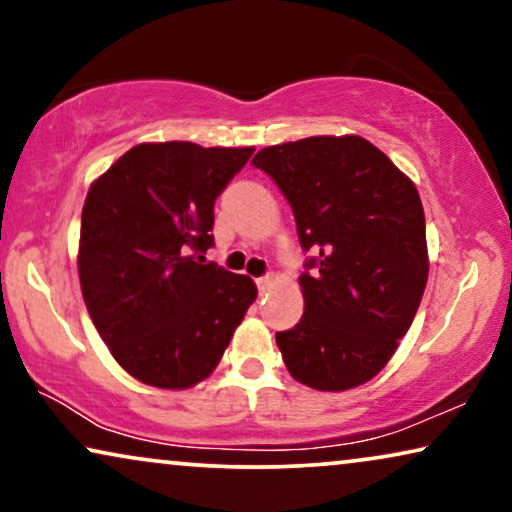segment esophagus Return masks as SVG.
<instances>
[{
    "label": "esophagus",
    "instance_id": "obj_1",
    "mask_svg": "<svg viewBox=\"0 0 512 512\" xmlns=\"http://www.w3.org/2000/svg\"><path fill=\"white\" fill-rule=\"evenodd\" d=\"M272 284H275V275H270V272H268V275H263V277L256 279V286H258V291H261V293L268 291Z\"/></svg>",
    "mask_w": 512,
    "mask_h": 512
}]
</instances>
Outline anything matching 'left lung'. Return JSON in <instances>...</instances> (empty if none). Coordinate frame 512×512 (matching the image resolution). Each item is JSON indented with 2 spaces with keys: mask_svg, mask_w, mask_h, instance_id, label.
<instances>
[{
  "mask_svg": "<svg viewBox=\"0 0 512 512\" xmlns=\"http://www.w3.org/2000/svg\"><path fill=\"white\" fill-rule=\"evenodd\" d=\"M289 200L307 272L305 312L277 345L289 373L319 391L373 380L422 303L429 256L412 181L368 142L307 137L258 151Z\"/></svg>",
  "mask_w": 512,
  "mask_h": 512,
  "instance_id": "left-lung-1",
  "label": "left lung"
}]
</instances>
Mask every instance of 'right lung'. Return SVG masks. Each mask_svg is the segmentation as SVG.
Wrapping results in <instances>:
<instances>
[{
  "label": "right lung",
  "mask_w": 512,
  "mask_h": 512,
  "mask_svg": "<svg viewBox=\"0 0 512 512\" xmlns=\"http://www.w3.org/2000/svg\"><path fill=\"white\" fill-rule=\"evenodd\" d=\"M251 153L137 144L90 186L83 300L114 359L139 382L188 389L205 380L256 300L249 277L205 263L214 202Z\"/></svg>",
  "instance_id": "add662e5"
}]
</instances>
